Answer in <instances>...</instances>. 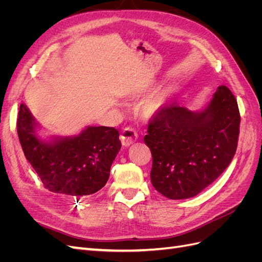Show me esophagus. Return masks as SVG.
<instances>
[{
    "label": "esophagus",
    "instance_id": "1",
    "mask_svg": "<svg viewBox=\"0 0 262 262\" xmlns=\"http://www.w3.org/2000/svg\"><path fill=\"white\" fill-rule=\"evenodd\" d=\"M137 139H138V134L132 128H125L120 136V140L123 146L132 145L134 142L137 141Z\"/></svg>",
    "mask_w": 262,
    "mask_h": 262
}]
</instances>
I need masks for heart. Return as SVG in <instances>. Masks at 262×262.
Instances as JSON below:
<instances>
[{
	"mask_svg": "<svg viewBox=\"0 0 262 262\" xmlns=\"http://www.w3.org/2000/svg\"><path fill=\"white\" fill-rule=\"evenodd\" d=\"M168 94L166 92H157L154 95H152L143 105L144 114L146 116H154L158 113H161L163 108L166 105V101H167Z\"/></svg>",
	"mask_w": 262,
	"mask_h": 262,
	"instance_id": "b5f03b06",
	"label": "heart"
}]
</instances>
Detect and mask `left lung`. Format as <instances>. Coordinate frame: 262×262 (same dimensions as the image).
<instances>
[{
    "instance_id": "obj_1",
    "label": "left lung",
    "mask_w": 262,
    "mask_h": 262,
    "mask_svg": "<svg viewBox=\"0 0 262 262\" xmlns=\"http://www.w3.org/2000/svg\"><path fill=\"white\" fill-rule=\"evenodd\" d=\"M239 123L236 98L224 85L201 112L164 107L149 120L144 137L153 157V187L172 200L200 193L231 164Z\"/></svg>"
}]
</instances>
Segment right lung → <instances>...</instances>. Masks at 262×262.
<instances>
[{
  "instance_id": "add662e5",
  "label": "right lung",
  "mask_w": 262,
  "mask_h": 262,
  "mask_svg": "<svg viewBox=\"0 0 262 262\" xmlns=\"http://www.w3.org/2000/svg\"><path fill=\"white\" fill-rule=\"evenodd\" d=\"M38 123L25 104H20L17 133L26 160L45 188L54 193L80 198L106 185L110 167L121 142L119 132L109 126H87L74 137L42 140Z\"/></svg>"
}]
</instances>
